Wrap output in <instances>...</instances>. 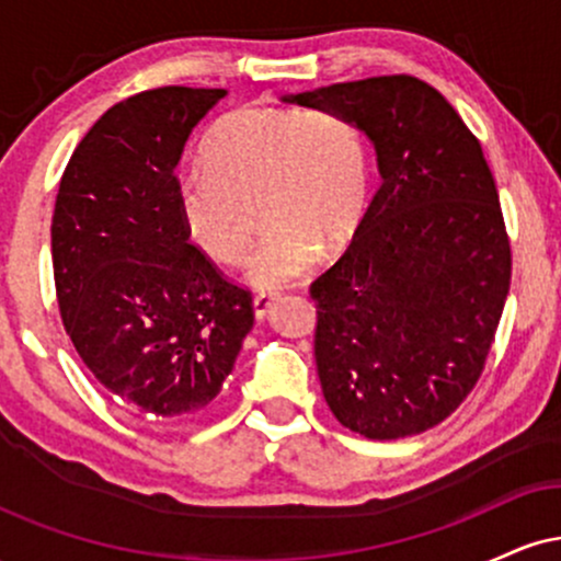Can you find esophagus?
<instances>
[{"label": "esophagus", "mask_w": 561, "mask_h": 561, "mask_svg": "<svg viewBox=\"0 0 561 561\" xmlns=\"http://www.w3.org/2000/svg\"><path fill=\"white\" fill-rule=\"evenodd\" d=\"M274 300H276L274 293H261V295H255V298H253V313H255V319H266L268 313H272Z\"/></svg>", "instance_id": "1"}]
</instances>
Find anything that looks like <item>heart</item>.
Returning <instances> with one entry per match:
<instances>
[{"label":"heart","instance_id":"obj_1","mask_svg":"<svg viewBox=\"0 0 561 561\" xmlns=\"http://www.w3.org/2000/svg\"><path fill=\"white\" fill-rule=\"evenodd\" d=\"M259 199L266 237L248 279L274 289L306 276L353 240L369 205V156L362 131L332 111L237 107L203 139V169L176 179L186 237L221 266H237L255 237L248 205Z\"/></svg>","mask_w":561,"mask_h":561}]
</instances>
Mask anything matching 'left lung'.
Segmentation results:
<instances>
[{
  "label": "left lung",
  "instance_id": "obj_1",
  "mask_svg": "<svg viewBox=\"0 0 561 561\" xmlns=\"http://www.w3.org/2000/svg\"><path fill=\"white\" fill-rule=\"evenodd\" d=\"M282 102L345 115L382 176L343 259L311 285L321 390L369 440L420 435L478 385L512 282L480 141L446 96L403 73Z\"/></svg>",
  "mask_w": 561,
  "mask_h": 561
}]
</instances>
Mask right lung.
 <instances>
[{"mask_svg":"<svg viewBox=\"0 0 561 561\" xmlns=\"http://www.w3.org/2000/svg\"><path fill=\"white\" fill-rule=\"evenodd\" d=\"M227 89L163 87L113 105L70 156L53 216L62 327L113 396L158 422L221 392L253 327L231 285L186 237L176 165Z\"/></svg>","mask_w":561,"mask_h":561,"instance_id":"add662e5","label":"right lung"}]
</instances>
